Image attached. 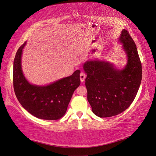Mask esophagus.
I'll list each match as a JSON object with an SVG mask.
<instances>
[{"instance_id":"obj_1","label":"esophagus","mask_w":156,"mask_h":156,"mask_svg":"<svg viewBox=\"0 0 156 156\" xmlns=\"http://www.w3.org/2000/svg\"><path fill=\"white\" fill-rule=\"evenodd\" d=\"M85 78H86L85 74L83 73H81V74H80V80H81V83H83L84 81V79H85Z\"/></svg>"}]
</instances>
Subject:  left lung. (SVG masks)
Returning a JSON list of instances; mask_svg holds the SVG:
<instances>
[{
	"mask_svg": "<svg viewBox=\"0 0 156 156\" xmlns=\"http://www.w3.org/2000/svg\"><path fill=\"white\" fill-rule=\"evenodd\" d=\"M119 41L127 56L123 69H116L111 62L96 58L83 64L87 75V100L92 112L101 118L115 116L127 109L133 101L142 80V65L133 40L123 29Z\"/></svg>",
	"mask_w": 156,
	"mask_h": 156,
	"instance_id": "obj_1",
	"label": "left lung"
}]
</instances>
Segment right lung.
I'll list each match as a JSON object with an SVG mask.
<instances>
[{
    "label": "right lung",
    "mask_w": 156,
    "mask_h": 156,
    "mask_svg": "<svg viewBox=\"0 0 156 156\" xmlns=\"http://www.w3.org/2000/svg\"><path fill=\"white\" fill-rule=\"evenodd\" d=\"M26 44L25 42L19 48L13 61V82L16 96L22 107L37 119L58 120L65 115L74 91L81 84V72L76 70L70 76L48 85L30 83L21 66L23 49Z\"/></svg>",
    "instance_id": "right-lung-1"
}]
</instances>
